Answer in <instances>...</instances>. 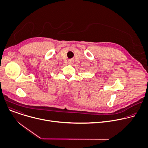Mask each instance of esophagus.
Masks as SVG:
<instances>
[{"mask_svg": "<svg viewBox=\"0 0 148 148\" xmlns=\"http://www.w3.org/2000/svg\"><path fill=\"white\" fill-rule=\"evenodd\" d=\"M69 63L70 64V65H72L73 63H74V60H72V59H70L69 60Z\"/></svg>", "mask_w": 148, "mask_h": 148, "instance_id": "esophagus-1", "label": "esophagus"}]
</instances>
